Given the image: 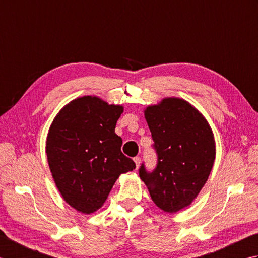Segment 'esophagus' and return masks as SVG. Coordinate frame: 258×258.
Listing matches in <instances>:
<instances>
[{"mask_svg":"<svg viewBox=\"0 0 258 258\" xmlns=\"http://www.w3.org/2000/svg\"><path fill=\"white\" fill-rule=\"evenodd\" d=\"M134 161L136 162V166H137V168H138V167H139V165H140V162H141L140 157H135V158H134Z\"/></svg>","mask_w":258,"mask_h":258,"instance_id":"esophagus-1","label":"esophagus"}]
</instances>
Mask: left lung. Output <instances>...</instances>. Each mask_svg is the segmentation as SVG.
Segmentation results:
<instances>
[{"label": "left lung", "mask_w": 258, "mask_h": 258, "mask_svg": "<svg viewBox=\"0 0 258 258\" xmlns=\"http://www.w3.org/2000/svg\"><path fill=\"white\" fill-rule=\"evenodd\" d=\"M157 165L139 176L157 206L177 213L189 206L206 183L215 161L213 131L203 114L182 99L166 98L145 110Z\"/></svg>", "instance_id": "8db88e82"}]
</instances>
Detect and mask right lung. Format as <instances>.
Here are the masks:
<instances>
[{"label":"right lung","instance_id":"obj_1","mask_svg":"<svg viewBox=\"0 0 258 258\" xmlns=\"http://www.w3.org/2000/svg\"><path fill=\"white\" fill-rule=\"evenodd\" d=\"M121 106L85 96L61 109L46 138V156L63 199L83 214L102 206L121 173L136 164L121 151L115 135Z\"/></svg>","mask_w":258,"mask_h":258}]
</instances>
